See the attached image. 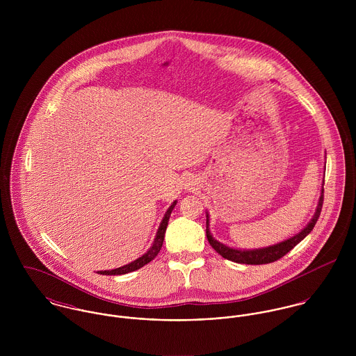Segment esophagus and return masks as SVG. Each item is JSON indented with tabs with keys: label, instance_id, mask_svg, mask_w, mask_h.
<instances>
[{
	"label": "esophagus",
	"instance_id": "1",
	"mask_svg": "<svg viewBox=\"0 0 356 356\" xmlns=\"http://www.w3.org/2000/svg\"><path fill=\"white\" fill-rule=\"evenodd\" d=\"M189 189H193V184H191V185H186Z\"/></svg>",
	"mask_w": 356,
	"mask_h": 356
}]
</instances>
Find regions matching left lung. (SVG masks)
<instances>
[{"label": "left lung", "mask_w": 356, "mask_h": 356, "mask_svg": "<svg viewBox=\"0 0 356 356\" xmlns=\"http://www.w3.org/2000/svg\"><path fill=\"white\" fill-rule=\"evenodd\" d=\"M322 204H323V186L321 191V196L316 204V209L314 212V216L311 218V220L307 223L303 230H300L298 234H295L293 237L284 240L278 244L274 245H268V247H263V248H256V250H238V248H232L227 247L225 244H222L220 241L215 240L211 234L209 230V215L207 213V238L209 245L227 260L236 261V263H243V264H267L271 261H275L278 259H281L284 254H288L291 250H293L302 240H305V237L311 233V230L314 229L319 215H321V209H322Z\"/></svg>", "instance_id": "8db88e82"}]
</instances>
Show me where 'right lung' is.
<instances>
[{
	"instance_id": "obj_1",
	"label": "right lung",
	"mask_w": 356,
	"mask_h": 356,
	"mask_svg": "<svg viewBox=\"0 0 356 356\" xmlns=\"http://www.w3.org/2000/svg\"><path fill=\"white\" fill-rule=\"evenodd\" d=\"M177 204V200L174 203L171 204L167 209V212L164 213L161 222H160V226L157 229V233L154 236V240H153L152 247L143 254L140 256L138 259H136L134 261L129 263V264H124L122 267H118V268H113V270H104V271H97L102 275H122V274H127V273H131V271H136L141 267H144L145 264H148L149 261H152L153 259L157 256V254L160 252V248L163 245V241H164V233H165V229H167V225H168V219H170V215L174 209Z\"/></svg>"
}]
</instances>
